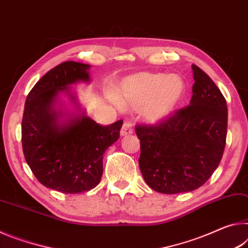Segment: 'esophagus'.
Here are the masks:
<instances>
[{
    "instance_id": "34e87169",
    "label": "esophagus",
    "mask_w": 248,
    "mask_h": 248,
    "mask_svg": "<svg viewBox=\"0 0 248 248\" xmlns=\"http://www.w3.org/2000/svg\"><path fill=\"white\" fill-rule=\"evenodd\" d=\"M133 133H134V131H133L132 124L129 123V122H124L123 126H122V128H121V135L126 136V135H131V134H133Z\"/></svg>"
}]
</instances>
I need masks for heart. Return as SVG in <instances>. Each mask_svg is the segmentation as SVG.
<instances>
[{
    "instance_id": "b5f03b06",
    "label": "heart",
    "mask_w": 248,
    "mask_h": 248,
    "mask_svg": "<svg viewBox=\"0 0 248 248\" xmlns=\"http://www.w3.org/2000/svg\"><path fill=\"white\" fill-rule=\"evenodd\" d=\"M185 93V83L176 75L139 72L123 81L116 92L122 108H141L144 119L159 123L171 114Z\"/></svg>"
}]
</instances>
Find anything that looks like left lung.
<instances>
[{"mask_svg": "<svg viewBox=\"0 0 248 248\" xmlns=\"http://www.w3.org/2000/svg\"><path fill=\"white\" fill-rule=\"evenodd\" d=\"M190 105L159 123L137 124L140 168L152 189L166 194L193 191L216 171L226 144L227 107L212 79L192 64Z\"/></svg>", "mask_w": 248, "mask_h": 248, "instance_id": "left-lung-1", "label": "left lung"}]
</instances>
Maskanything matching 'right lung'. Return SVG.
Masks as SVG:
<instances>
[{
    "mask_svg": "<svg viewBox=\"0 0 248 248\" xmlns=\"http://www.w3.org/2000/svg\"><path fill=\"white\" fill-rule=\"evenodd\" d=\"M89 64L64 62L40 78L27 95L22 120L26 162L40 184L62 193L89 191L99 185L103 155L120 139L123 121L101 125L82 115L59 126L51 104L59 91L89 81Z\"/></svg>",
    "mask_w": 248,
    "mask_h": 248,
    "instance_id": "obj_1",
    "label": "right lung"
}]
</instances>
